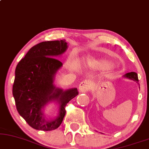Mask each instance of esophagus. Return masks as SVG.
Segmentation results:
<instances>
[{"label": "esophagus", "mask_w": 149, "mask_h": 149, "mask_svg": "<svg viewBox=\"0 0 149 149\" xmlns=\"http://www.w3.org/2000/svg\"><path fill=\"white\" fill-rule=\"evenodd\" d=\"M91 88V84L88 81H83L79 85V91L81 93H85L88 91Z\"/></svg>", "instance_id": "34e87169"}]
</instances>
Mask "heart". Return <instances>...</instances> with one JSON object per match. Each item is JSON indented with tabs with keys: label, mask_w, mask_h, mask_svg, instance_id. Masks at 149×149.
I'll return each mask as SVG.
<instances>
[{
	"label": "heart",
	"mask_w": 149,
	"mask_h": 149,
	"mask_svg": "<svg viewBox=\"0 0 149 149\" xmlns=\"http://www.w3.org/2000/svg\"><path fill=\"white\" fill-rule=\"evenodd\" d=\"M89 65L91 67L95 69H105L107 68L108 70H111L114 68V66L112 64H110V62L107 59L104 58H99V59H92L88 61ZM70 69L72 70H76V65H71L70 66Z\"/></svg>",
	"instance_id": "heart-1"
}]
</instances>
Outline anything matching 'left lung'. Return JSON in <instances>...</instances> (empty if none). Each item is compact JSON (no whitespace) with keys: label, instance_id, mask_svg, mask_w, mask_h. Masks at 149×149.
Listing matches in <instances>:
<instances>
[{"label":"left lung","instance_id":"8db88e82","mask_svg":"<svg viewBox=\"0 0 149 149\" xmlns=\"http://www.w3.org/2000/svg\"><path fill=\"white\" fill-rule=\"evenodd\" d=\"M123 77L126 78H128V79H130V80H134L135 82H136L138 84V74L136 72H130V73H126V74H125Z\"/></svg>","mask_w":149,"mask_h":149}]
</instances>
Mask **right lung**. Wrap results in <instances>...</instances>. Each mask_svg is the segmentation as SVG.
<instances>
[{
	"mask_svg": "<svg viewBox=\"0 0 149 149\" xmlns=\"http://www.w3.org/2000/svg\"><path fill=\"white\" fill-rule=\"evenodd\" d=\"M65 40L43 41L32 47L17 64L15 71L13 96L19 115L37 130H56L62 123L65 106L78 95L77 88L64 91L54 84L63 63L58 61L67 50ZM59 105L55 118L47 119L44 109L50 102Z\"/></svg>",
	"mask_w": 149,
	"mask_h": 149,
	"instance_id": "right-lung-1",
	"label": "right lung"
}]
</instances>
